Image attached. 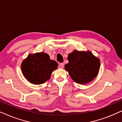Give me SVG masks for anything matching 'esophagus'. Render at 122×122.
<instances>
[{
  "mask_svg": "<svg viewBox=\"0 0 122 122\" xmlns=\"http://www.w3.org/2000/svg\"><path fill=\"white\" fill-rule=\"evenodd\" d=\"M59 68H61V69L64 68V64H63V63H60L59 64Z\"/></svg>",
  "mask_w": 122,
  "mask_h": 122,
  "instance_id": "1",
  "label": "esophagus"
}]
</instances>
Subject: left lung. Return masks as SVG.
Returning <instances> with one entry per match:
<instances>
[{
  "label": "left lung",
  "instance_id": "8db88e82",
  "mask_svg": "<svg viewBox=\"0 0 122 122\" xmlns=\"http://www.w3.org/2000/svg\"><path fill=\"white\" fill-rule=\"evenodd\" d=\"M68 60L69 63L65 65V69L76 83L86 84L97 76L100 61L91 51H73L68 55Z\"/></svg>",
  "mask_w": 122,
  "mask_h": 122
}]
</instances>
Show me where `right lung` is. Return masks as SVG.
<instances>
[{
    "label": "right lung",
    "instance_id": "add662e5",
    "mask_svg": "<svg viewBox=\"0 0 122 122\" xmlns=\"http://www.w3.org/2000/svg\"><path fill=\"white\" fill-rule=\"evenodd\" d=\"M58 66L56 61L50 59L49 55L40 53L28 56L21 64V71L28 81L41 84L50 79L51 73Z\"/></svg>",
    "mask_w": 122,
    "mask_h": 122
}]
</instances>
